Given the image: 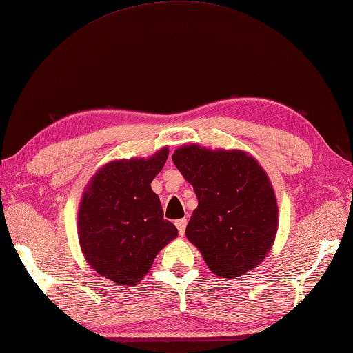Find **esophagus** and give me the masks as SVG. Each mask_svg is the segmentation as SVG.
Wrapping results in <instances>:
<instances>
[{
    "mask_svg": "<svg viewBox=\"0 0 353 353\" xmlns=\"http://www.w3.org/2000/svg\"><path fill=\"white\" fill-rule=\"evenodd\" d=\"M186 224H188V221H186L185 218H182V219H177V221H176V227H177V230H179V234H180V236H183V234H185Z\"/></svg>",
    "mask_w": 353,
    "mask_h": 353,
    "instance_id": "34e87169",
    "label": "esophagus"
}]
</instances>
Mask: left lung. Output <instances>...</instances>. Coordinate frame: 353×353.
Listing matches in <instances>:
<instances>
[{"label":"left lung","instance_id":"left-lung-1","mask_svg":"<svg viewBox=\"0 0 353 353\" xmlns=\"http://www.w3.org/2000/svg\"><path fill=\"white\" fill-rule=\"evenodd\" d=\"M171 159L199 199L186 237L212 272L234 278L256 268L272 248L278 227L275 192L265 170L242 150L196 144L179 147Z\"/></svg>","mask_w":353,"mask_h":353}]
</instances>
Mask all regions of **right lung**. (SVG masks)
Listing matches in <instances>:
<instances>
[{
    "label": "right lung",
    "instance_id": "right-lung-1",
    "mask_svg": "<svg viewBox=\"0 0 353 353\" xmlns=\"http://www.w3.org/2000/svg\"><path fill=\"white\" fill-rule=\"evenodd\" d=\"M168 158L163 147L153 157L106 163L90 180L78 212V236L84 257L97 274L117 284H137L158 252L177 237L163 219L159 196L152 191Z\"/></svg>",
    "mask_w": 353,
    "mask_h": 353
}]
</instances>
